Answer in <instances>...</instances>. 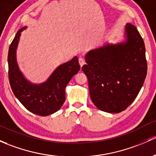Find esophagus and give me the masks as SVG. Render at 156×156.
<instances>
[{"label":"esophagus","instance_id":"1","mask_svg":"<svg viewBox=\"0 0 156 156\" xmlns=\"http://www.w3.org/2000/svg\"><path fill=\"white\" fill-rule=\"evenodd\" d=\"M78 61H79V64L81 66H82L85 63V60L81 57H79V59H78Z\"/></svg>","mask_w":156,"mask_h":156}]
</instances>
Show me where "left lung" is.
I'll return each mask as SVG.
<instances>
[{"label": "left lung", "mask_w": 156, "mask_h": 156, "mask_svg": "<svg viewBox=\"0 0 156 156\" xmlns=\"http://www.w3.org/2000/svg\"><path fill=\"white\" fill-rule=\"evenodd\" d=\"M126 41L90 51L82 70L88 78L93 104L108 113H119L134 101L147 73L145 45L132 24L126 26Z\"/></svg>", "instance_id": "8db88e82"}]
</instances>
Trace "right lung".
<instances>
[{"label":"right lung","instance_id":"obj_1","mask_svg":"<svg viewBox=\"0 0 156 156\" xmlns=\"http://www.w3.org/2000/svg\"><path fill=\"white\" fill-rule=\"evenodd\" d=\"M22 27L17 32L8 52L9 81L16 97L29 111L48 116L58 111L65 101V89L71 78L80 70L77 57L59 66L45 82L31 83L24 77L16 62V49Z\"/></svg>","mask_w":156,"mask_h":156}]
</instances>
